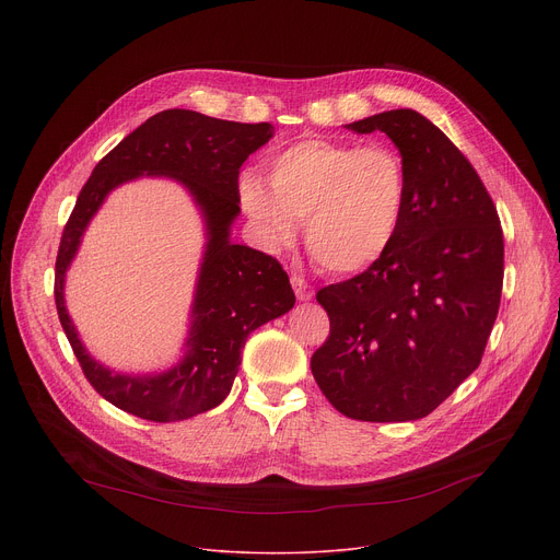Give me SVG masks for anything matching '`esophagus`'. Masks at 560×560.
<instances>
[{"label":"esophagus","mask_w":560,"mask_h":560,"mask_svg":"<svg viewBox=\"0 0 560 560\" xmlns=\"http://www.w3.org/2000/svg\"><path fill=\"white\" fill-rule=\"evenodd\" d=\"M290 281H292V288H294L299 301H310L314 296V288L301 275H292Z\"/></svg>","instance_id":"1"}]
</instances>
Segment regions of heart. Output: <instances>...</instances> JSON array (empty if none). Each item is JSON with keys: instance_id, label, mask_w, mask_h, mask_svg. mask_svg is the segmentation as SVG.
<instances>
[{"instance_id": "obj_1", "label": "heart", "mask_w": 560, "mask_h": 560, "mask_svg": "<svg viewBox=\"0 0 560 560\" xmlns=\"http://www.w3.org/2000/svg\"><path fill=\"white\" fill-rule=\"evenodd\" d=\"M236 192L266 242H290L305 219L310 257L328 272L354 275L394 248L410 173L401 150L385 141L305 139L270 159L268 182L244 173Z\"/></svg>"}]
</instances>
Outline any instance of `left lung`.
Returning a JSON list of instances; mask_svg holds the SVG:
<instances>
[{
	"instance_id": "1",
	"label": "left lung",
	"mask_w": 560,
	"mask_h": 560,
	"mask_svg": "<svg viewBox=\"0 0 560 560\" xmlns=\"http://www.w3.org/2000/svg\"><path fill=\"white\" fill-rule=\"evenodd\" d=\"M385 132L410 173L394 248L361 275L316 292L330 335L310 368L348 419L417 421L478 368L503 290V228L467 156L417 110L348 126Z\"/></svg>"
}]
</instances>
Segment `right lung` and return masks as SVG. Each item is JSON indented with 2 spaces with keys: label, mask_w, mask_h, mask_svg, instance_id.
Instances as JSON below:
<instances>
[{
  "label": "right lung",
  "mask_w": 560,
  "mask_h": 560,
  "mask_svg": "<svg viewBox=\"0 0 560 560\" xmlns=\"http://www.w3.org/2000/svg\"><path fill=\"white\" fill-rule=\"evenodd\" d=\"M270 137V124L223 121L184 108L156 113L102 159L79 192L55 261V303L84 376L119 410L173 423L217 408L232 387L248 335L294 305L281 264L228 238L238 214V168ZM143 172L175 176L194 192L207 217L209 248L185 361L164 375L130 377L110 373L83 350L62 305V275L105 195Z\"/></svg>",
  "instance_id": "right-lung-1"
}]
</instances>
